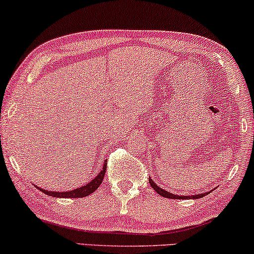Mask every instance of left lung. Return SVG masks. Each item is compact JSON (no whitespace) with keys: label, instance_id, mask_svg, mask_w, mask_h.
<instances>
[{"label":"left lung","instance_id":"8db88e82","mask_svg":"<svg viewBox=\"0 0 254 254\" xmlns=\"http://www.w3.org/2000/svg\"><path fill=\"white\" fill-rule=\"evenodd\" d=\"M149 183H150V186L152 188H154V190L156 191V193H158L161 195V196L163 197H167V198H182V200H186V198H198V197H203L206 196L207 194L210 193V191H208V193H203V194H197V195H190V196H179V195H174L172 193H169V191L164 190V189H162L158 187V186L155 183L154 181H152L151 179H149Z\"/></svg>","mask_w":254,"mask_h":254}]
</instances>
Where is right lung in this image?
Masks as SVG:
<instances>
[{
  "instance_id": "obj_1",
  "label": "right lung",
  "mask_w": 254,
  "mask_h": 254,
  "mask_svg": "<svg viewBox=\"0 0 254 254\" xmlns=\"http://www.w3.org/2000/svg\"><path fill=\"white\" fill-rule=\"evenodd\" d=\"M105 172H106V163H104L103 166V170L100 172L99 175L97 177H94L91 182H88L87 185L82 186L80 188H77V189H73V190H69V191H50V190H45V189L42 188H39V190L44 191L45 194L50 195V196H54V197H72V198H75V197H85L87 196V195L94 193V191L97 190L98 187L100 186V183L103 182L104 180V176H105Z\"/></svg>"
}]
</instances>
